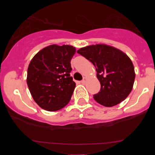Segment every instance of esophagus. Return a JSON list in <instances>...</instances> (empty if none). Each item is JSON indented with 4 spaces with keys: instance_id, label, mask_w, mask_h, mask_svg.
Wrapping results in <instances>:
<instances>
[{
    "instance_id": "34e87169",
    "label": "esophagus",
    "mask_w": 155,
    "mask_h": 155,
    "mask_svg": "<svg viewBox=\"0 0 155 155\" xmlns=\"http://www.w3.org/2000/svg\"><path fill=\"white\" fill-rule=\"evenodd\" d=\"M86 80H87V78L86 77H84L83 79H82V80L81 81V83H82V84H85V82H86Z\"/></svg>"
}]
</instances>
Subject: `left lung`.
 <instances>
[{
    "label": "left lung",
    "mask_w": 155,
    "mask_h": 155,
    "mask_svg": "<svg viewBox=\"0 0 155 155\" xmlns=\"http://www.w3.org/2000/svg\"><path fill=\"white\" fill-rule=\"evenodd\" d=\"M79 54L90 61L97 70L101 91L94 99L101 105L112 107L124 101L134 86V67L122 51L106 44H96L79 48Z\"/></svg>",
    "instance_id": "obj_1"
}]
</instances>
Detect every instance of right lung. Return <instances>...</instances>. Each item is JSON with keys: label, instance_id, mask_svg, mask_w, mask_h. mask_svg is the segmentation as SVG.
Masks as SVG:
<instances>
[{"label": "right lung", "instance_id": "right-lung-1", "mask_svg": "<svg viewBox=\"0 0 155 155\" xmlns=\"http://www.w3.org/2000/svg\"><path fill=\"white\" fill-rule=\"evenodd\" d=\"M76 48L50 45L39 51L28 68L27 84L33 99L45 110L54 112L70 102L76 83L70 73Z\"/></svg>", "mask_w": 155, "mask_h": 155}]
</instances>
